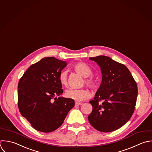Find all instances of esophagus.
<instances>
[{"instance_id": "obj_1", "label": "esophagus", "mask_w": 152, "mask_h": 152, "mask_svg": "<svg viewBox=\"0 0 152 152\" xmlns=\"http://www.w3.org/2000/svg\"><path fill=\"white\" fill-rule=\"evenodd\" d=\"M82 104H83L82 102H75V105H76V106L82 105Z\"/></svg>"}]
</instances>
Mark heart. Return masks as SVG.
Returning <instances> with one entry per match:
<instances>
[{
  "instance_id": "1",
  "label": "heart",
  "mask_w": 152,
  "mask_h": 152,
  "mask_svg": "<svg viewBox=\"0 0 152 152\" xmlns=\"http://www.w3.org/2000/svg\"><path fill=\"white\" fill-rule=\"evenodd\" d=\"M72 69L76 73L85 77V82L89 88L92 89L95 88L96 85V81L93 77H88L91 75L92 70L87 64L84 62H78L72 66ZM58 80L63 86H66L67 85V74L66 72L62 71L60 73ZM65 96L75 101H80L88 98L90 96V93L88 90L85 89H76L70 88L66 91Z\"/></svg>"
}]
</instances>
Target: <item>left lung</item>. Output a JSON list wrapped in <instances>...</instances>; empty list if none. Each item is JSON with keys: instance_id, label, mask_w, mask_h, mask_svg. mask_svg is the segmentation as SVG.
I'll use <instances>...</instances> for the list:
<instances>
[{"instance_id": "8db88e82", "label": "left lung", "mask_w": 152, "mask_h": 152, "mask_svg": "<svg viewBox=\"0 0 152 152\" xmlns=\"http://www.w3.org/2000/svg\"><path fill=\"white\" fill-rule=\"evenodd\" d=\"M100 67L102 82L94 100L90 124L102 132H111L124 126L132 117L136 104L137 83L128 68L109 57H90ZM103 100L99 104V102Z\"/></svg>"}]
</instances>
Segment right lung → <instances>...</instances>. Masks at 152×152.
<instances>
[{"label": "right lung", "mask_w": 152, "mask_h": 152, "mask_svg": "<svg viewBox=\"0 0 152 152\" xmlns=\"http://www.w3.org/2000/svg\"><path fill=\"white\" fill-rule=\"evenodd\" d=\"M66 61L48 57L32 64L18 83V108L20 114L35 130L49 133L59 128L75 106L70 98L56 97L62 94L58 80Z\"/></svg>", "instance_id": "obj_1"}]
</instances>
